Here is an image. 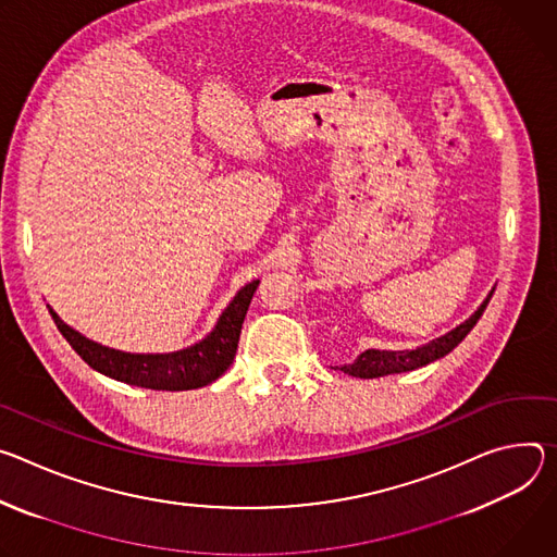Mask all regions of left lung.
Listing matches in <instances>:
<instances>
[{
  "label": "left lung",
  "mask_w": 557,
  "mask_h": 557,
  "mask_svg": "<svg viewBox=\"0 0 557 557\" xmlns=\"http://www.w3.org/2000/svg\"><path fill=\"white\" fill-rule=\"evenodd\" d=\"M491 300V294L486 296V300L478 307V312L465 321L462 325H458L454 332L431 341L418 349H407V351H381V349H367L360 356H356L354 362L343 364L341 372L356 376V379H381L387 374H403V372H411V369L424 367L429 362H434L443 356H447L454 347H458L462 343V338L473 330V325L480 321L482 312L486 310V305Z\"/></svg>",
  "instance_id": "left-lung-1"
}]
</instances>
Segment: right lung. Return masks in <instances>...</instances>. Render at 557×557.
<instances>
[{
	"mask_svg": "<svg viewBox=\"0 0 557 557\" xmlns=\"http://www.w3.org/2000/svg\"><path fill=\"white\" fill-rule=\"evenodd\" d=\"M259 287V281L247 283L234 300L227 305V310L221 314L216 327L201 343L174 351V354H126L110 347H101L79 332L71 330L52 310L50 317L71 347L82 356L97 372L146 389L159 392H183L197 389L214 383L225 369L232 364L240 327L250 307L252 294Z\"/></svg>",
	"mask_w": 557,
	"mask_h": 557,
	"instance_id": "add662e5",
	"label": "right lung"
}]
</instances>
